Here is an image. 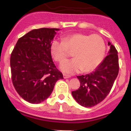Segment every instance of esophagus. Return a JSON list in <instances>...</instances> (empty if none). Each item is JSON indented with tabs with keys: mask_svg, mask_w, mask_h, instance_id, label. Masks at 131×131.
Segmentation results:
<instances>
[{
	"mask_svg": "<svg viewBox=\"0 0 131 131\" xmlns=\"http://www.w3.org/2000/svg\"><path fill=\"white\" fill-rule=\"evenodd\" d=\"M70 76H68V75H67V74H63V78H64V79H67V78H69Z\"/></svg>",
	"mask_w": 131,
	"mask_h": 131,
	"instance_id": "esophagus-1",
	"label": "esophagus"
}]
</instances>
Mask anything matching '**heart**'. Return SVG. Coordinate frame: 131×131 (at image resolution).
<instances>
[{"mask_svg":"<svg viewBox=\"0 0 131 131\" xmlns=\"http://www.w3.org/2000/svg\"><path fill=\"white\" fill-rule=\"evenodd\" d=\"M50 51L53 58L59 63L67 59L69 51H73L74 59L60 65L63 72L72 74L81 70L90 72L97 68L105 55L106 45L99 35L75 33L64 36L61 40L53 41Z\"/></svg>","mask_w":131,"mask_h":131,"instance_id":"1","label":"heart"}]
</instances>
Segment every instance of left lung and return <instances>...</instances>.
Wrapping results in <instances>:
<instances>
[{
	"label": "left lung",
	"mask_w": 131,
	"mask_h": 131,
	"mask_svg": "<svg viewBox=\"0 0 131 131\" xmlns=\"http://www.w3.org/2000/svg\"><path fill=\"white\" fill-rule=\"evenodd\" d=\"M108 55L99 67L90 74L77 76L80 87L72 91L76 102L82 106L90 108L102 102L109 94L119 72L117 51L110 42Z\"/></svg>",
	"instance_id": "left-lung-1"
}]
</instances>
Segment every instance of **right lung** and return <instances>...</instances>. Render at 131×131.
Returning a JSON list of instances; mask_svg holds the SVG:
<instances>
[{
    "mask_svg": "<svg viewBox=\"0 0 131 131\" xmlns=\"http://www.w3.org/2000/svg\"><path fill=\"white\" fill-rule=\"evenodd\" d=\"M59 29L41 28L20 38L10 57L12 80L17 93L26 101L38 104L52 93L63 79L51 58L50 47Z\"/></svg>",
    "mask_w": 131,
    "mask_h": 131,
    "instance_id": "obj_1",
    "label": "right lung"
}]
</instances>
